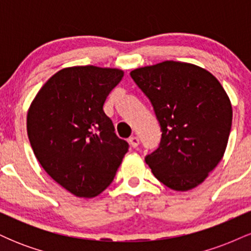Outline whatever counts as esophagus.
<instances>
[{
    "mask_svg": "<svg viewBox=\"0 0 251 251\" xmlns=\"http://www.w3.org/2000/svg\"><path fill=\"white\" fill-rule=\"evenodd\" d=\"M128 142H129V144H131L132 148L135 149V148H138V145H139V138H138L137 135H132V137H129Z\"/></svg>",
    "mask_w": 251,
    "mask_h": 251,
    "instance_id": "34e87169",
    "label": "esophagus"
}]
</instances>
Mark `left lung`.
<instances>
[{
  "instance_id": "1",
  "label": "left lung",
  "mask_w": 251,
  "mask_h": 251,
  "mask_svg": "<svg viewBox=\"0 0 251 251\" xmlns=\"http://www.w3.org/2000/svg\"><path fill=\"white\" fill-rule=\"evenodd\" d=\"M129 74L162 129L159 148L146 155V164L170 189L196 188L226 152L232 123L229 97L210 72L192 63L164 61Z\"/></svg>"
}]
</instances>
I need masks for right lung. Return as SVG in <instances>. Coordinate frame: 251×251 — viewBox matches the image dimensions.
I'll return each instance as SVG.
<instances>
[{
    "label": "right lung",
    "mask_w": 251,
    "mask_h": 251,
    "mask_svg": "<svg viewBox=\"0 0 251 251\" xmlns=\"http://www.w3.org/2000/svg\"><path fill=\"white\" fill-rule=\"evenodd\" d=\"M124 72L75 66L48 80L27 114L28 138L41 166L76 197H96L113 180L128 151L103 112Z\"/></svg>",
    "instance_id": "add662e5"
}]
</instances>
